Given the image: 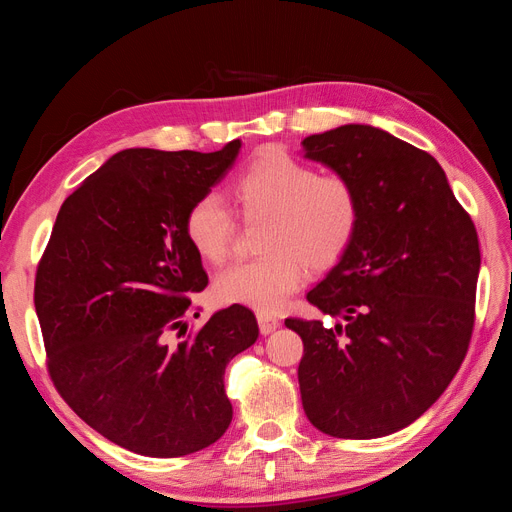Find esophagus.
<instances>
[{
	"label": "esophagus",
	"instance_id": "esophagus-1",
	"mask_svg": "<svg viewBox=\"0 0 512 512\" xmlns=\"http://www.w3.org/2000/svg\"><path fill=\"white\" fill-rule=\"evenodd\" d=\"M256 318H258V327H260V333H262V335H271L277 327H280V320L269 316V314H265V312H260Z\"/></svg>",
	"mask_w": 512,
	"mask_h": 512
}]
</instances>
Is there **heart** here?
<instances>
[{"instance_id": "b5f03b06", "label": "heart", "mask_w": 512, "mask_h": 512, "mask_svg": "<svg viewBox=\"0 0 512 512\" xmlns=\"http://www.w3.org/2000/svg\"><path fill=\"white\" fill-rule=\"evenodd\" d=\"M245 220L267 218L260 250L267 256L239 262L213 284L220 303L275 312L305 282V265L327 271L346 256L361 222V200L344 175L318 170L280 147L262 149L232 183ZM185 235L196 254L224 265L237 222L218 194L200 196L185 215Z\"/></svg>"}]
</instances>
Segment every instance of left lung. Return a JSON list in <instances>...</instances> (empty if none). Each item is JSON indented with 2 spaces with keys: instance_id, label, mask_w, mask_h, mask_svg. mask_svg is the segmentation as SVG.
Listing matches in <instances>:
<instances>
[{
  "instance_id": "obj_1",
  "label": "left lung",
  "mask_w": 512,
  "mask_h": 512,
  "mask_svg": "<svg viewBox=\"0 0 512 512\" xmlns=\"http://www.w3.org/2000/svg\"><path fill=\"white\" fill-rule=\"evenodd\" d=\"M301 145L361 200L350 250L307 292L335 327L286 318L303 339V410L333 438L389 436L436 404L468 352L476 228L438 160L389 132L348 123Z\"/></svg>"
}]
</instances>
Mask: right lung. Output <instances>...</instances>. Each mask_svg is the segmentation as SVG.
<instances>
[{"label":"right lung","mask_w":512,"mask_h":512,"mask_svg":"<svg viewBox=\"0 0 512 512\" xmlns=\"http://www.w3.org/2000/svg\"><path fill=\"white\" fill-rule=\"evenodd\" d=\"M220 151L123 149L61 205L36 273L49 374L83 421L132 453L183 457L224 436L230 359L258 339L252 309L215 312L185 335L209 277L185 215L235 164Z\"/></svg>","instance_id":"obj_1"}]
</instances>
